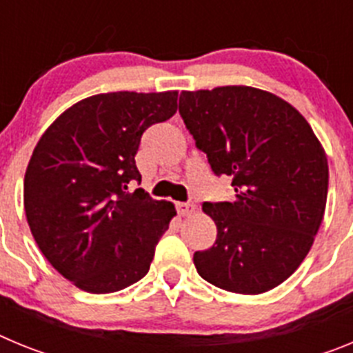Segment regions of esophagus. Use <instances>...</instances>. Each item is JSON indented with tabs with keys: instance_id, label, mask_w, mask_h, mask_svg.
Segmentation results:
<instances>
[{
	"instance_id": "obj_1",
	"label": "esophagus",
	"mask_w": 353,
	"mask_h": 353,
	"mask_svg": "<svg viewBox=\"0 0 353 353\" xmlns=\"http://www.w3.org/2000/svg\"><path fill=\"white\" fill-rule=\"evenodd\" d=\"M196 210V207L192 203H176V212L180 215H191Z\"/></svg>"
}]
</instances>
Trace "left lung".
I'll return each instance as SVG.
<instances>
[{
  "label": "left lung",
  "mask_w": 353,
  "mask_h": 353,
  "mask_svg": "<svg viewBox=\"0 0 353 353\" xmlns=\"http://www.w3.org/2000/svg\"><path fill=\"white\" fill-rule=\"evenodd\" d=\"M179 113L215 176H232L233 201H205L217 239L194 252L205 281L256 295L288 279L322 224L329 166L305 118L249 86L182 92Z\"/></svg>",
  "instance_id": "obj_1"
}]
</instances>
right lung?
I'll return each mask as SVG.
<instances>
[{"label":"right lung","mask_w":353,"mask_h":353,"mask_svg":"<svg viewBox=\"0 0 353 353\" xmlns=\"http://www.w3.org/2000/svg\"><path fill=\"white\" fill-rule=\"evenodd\" d=\"M176 92H114L67 109L40 138L24 176V210L37 245L90 293L138 283L176 212L152 199L136 168L141 136L176 113Z\"/></svg>","instance_id":"1"}]
</instances>
